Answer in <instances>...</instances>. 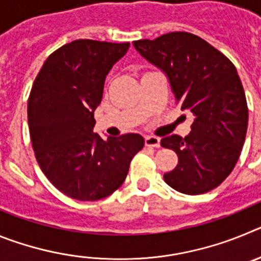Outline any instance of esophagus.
I'll return each mask as SVG.
<instances>
[{
  "instance_id": "obj_1",
  "label": "esophagus",
  "mask_w": 261,
  "mask_h": 261,
  "mask_svg": "<svg viewBox=\"0 0 261 261\" xmlns=\"http://www.w3.org/2000/svg\"><path fill=\"white\" fill-rule=\"evenodd\" d=\"M145 145L151 147H159L161 140L158 137H155V136H147V137H145Z\"/></svg>"
}]
</instances>
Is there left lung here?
<instances>
[{
    "label": "left lung",
    "mask_w": 261,
    "mask_h": 261,
    "mask_svg": "<svg viewBox=\"0 0 261 261\" xmlns=\"http://www.w3.org/2000/svg\"><path fill=\"white\" fill-rule=\"evenodd\" d=\"M133 45L165 71L177 105L195 116L190 135L161 140L177 154V166L163 179L186 195L214 190L234 170L247 133V100L234 64L190 32H168Z\"/></svg>",
    "instance_id": "1"
}]
</instances>
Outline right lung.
<instances>
[{
  "label": "right lung",
  "instance_id": "add662e5",
  "mask_svg": "<svg viewBox=\"0 0 261 261\" xmlns=\"http://www.w3.org/2000/svg\"><path fill=\"white\" fill-rule=\"evenodd\" d=\"M128 48L129 43L71 41L50 53L32 85V149L48 180L71 199L96 201L114 193L144 147L136 133L103 140L93 132L106 75Z\"/></svg>",
  "mask_w": 261,
  "mask_h": 261
}]
</instances>
